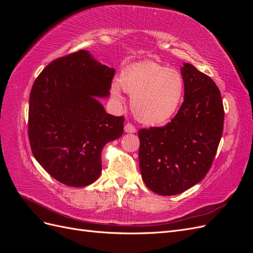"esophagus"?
<instances>
[{"mask_svg":"<svg viewBox=\"0 0 253 253\" xmlns=\"http://www.w3.org/2000/svg\"><path fill=\"white\" fill-rule=\"evenodd\" d=\"M125 132L126 133H135L136 132V127L132 124H126L125 126Z\"/></svg>","mask_w":253,"mask_h":253,"instance_id":"obj_1","label":"esophagus"}]
</instances>
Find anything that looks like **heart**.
<instances>
[{
  "label": "heart",
  "mask_w": 253,
  "mask_h": 253,
  "mask_svg": "<svg viewBox=\"0 0 253 253\" xmlns=\"http://www.w3.org/2000/svg\"><path fill=\"white\" fill-rule=\"evenodd\" d=\"M122 88L131 95L136 119L147 126H159L177 113L185 95V81L178 71L155 62H142L121 72L119 82L112 83L113 98L121 100Z\"/></svg>",
  "instance_id": "b5f03b06"
}]
</instances>
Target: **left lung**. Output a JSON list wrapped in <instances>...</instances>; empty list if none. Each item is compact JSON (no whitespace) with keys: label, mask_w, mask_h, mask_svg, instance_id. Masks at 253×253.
I'll list each match as a JSON object with an SVG mask.
<instances>
[{"label":"left lung","mask_w":253,"mask_h":253,"mask_svg":"<svg viewBox=\"0 0 253 253\" xmlns=\"http://www.w3.org/2000/svg\"><path fill=\"white\" fill-rule=\"evenodd\" d=\"M185 98L176 116L162 127L139 129V168L150 190L176 195L200 182L216 154L224 106L214 81L192 64L180 68Z\"/></svg>","instance_id":"left-lung-1"}]
</instances>
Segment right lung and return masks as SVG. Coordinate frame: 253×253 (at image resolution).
Masks as SVG:
<instances>
[{
  "instance_id": "obj_1",
  "label": "right lung",
  "mask_w": 253,
  "mask_h": 253,
  "mask_svg": "<svg viewBox=\"0 0 253 253\" xmlns=\"http://www.w3.org/2000/svg\"><path fill=\"white\" fill-rule=\"evenodd\" d=\"M115 70L87 50L52 61L29 96L28 137L36 160L53 178L86 187L101 173V152L124 134V116L105 112Z\"/></svg>"
}]
</instances>
